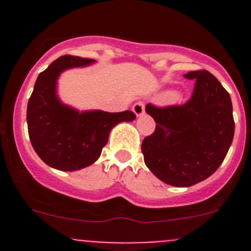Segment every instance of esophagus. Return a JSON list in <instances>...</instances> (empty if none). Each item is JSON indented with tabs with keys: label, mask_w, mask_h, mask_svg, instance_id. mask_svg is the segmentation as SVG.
<instances>
[{
	"label": "esophagus",
	"mask_w": 251,
	"mask_h": 251,
	"mask_svg": "<svg viewBox=\"0 0 251 251\" xmlns=\"http://www.w3.org/2000/svg\"><path fill=\"white\" fill-rule=\"evenodd\" d=\"M132 110H133V113H135L137 116L143 115V114H144V103L143 102L135 103V104H133V107H132Z\"/></svg>",
	"instance_id": "esophagus-1"
}]
</instances>
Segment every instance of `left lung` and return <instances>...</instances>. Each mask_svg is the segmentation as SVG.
Masks as SVG:
<instances>
[{
	"mask_svg": "<svg viewBox=\"0 0 251 251\" xmlns=\"http://www.w3.org/2000/svg\"><path fill=\"white\" fill-rule=\"evenodd\" d=\"M184 77L196 81L191 98L168 107L147 104L156 125L142 142L149 170L175 187L193 186L211 176L234 136L232 100L220 81L207 70L189 72Z\"/></svg>",
	"mask_w": 251,
	"mask_h": 251,
	"instance_id": "8db88e82",
	"label": "left lung"
}]
</instances>
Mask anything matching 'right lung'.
<instances>
[{
	"label": "right lung",
	"mask_w": 251,
	"mask_h": 251,
	"mask_svg": "<svg viewBox=\"0 0 251 251\" xmlns=\"http://www.w3.org/2000/svg\"><path fill=\"white\" fill-rule=\"evenodd\" d=\"M93 62L76 55L59 57L40 73L27 102V131L32 147L48 166L57 170L76 171L90 166L100 158L111 128L136 119L131 110L78 113L60 103L55 95L60 73Z\"/></svg>",
	"instance_id": "add662e5"
}]
</instances>
